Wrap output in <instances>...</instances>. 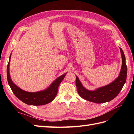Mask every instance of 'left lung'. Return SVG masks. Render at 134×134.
<instances>
[{"mask_svg":"<svg viewBox=\"0 0 134 134\" xmlns=\"http://www.w3.org/2000/svg\"><path fill=\"white\" fill-rule=\"evenodd\" d=\"M120 49L122 57V66L119 76L110 84L97 88L94 91H90L83 86L78 77L76 76L77 91L82 98L96 103H103L109 102L119 94L126 80L127 71L124 53L121 48L120 47Z\"/></svg>","mask_w":134,"mask_h":134,"instance_id":"1","label":"left lung"}]
</instances>
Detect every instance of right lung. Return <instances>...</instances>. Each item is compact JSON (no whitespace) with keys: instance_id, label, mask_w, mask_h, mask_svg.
I'll return each mask as SVG.
<instances>
[{"instance_id":"obj_1","label":"right lung","mask_w":134,"mask_h":134,"mask_svg":"<svg viewBox=\"0 0 134 134\" xmlns=\"http://www.w3.org/2000/svg\"><path fill=\"white\" fill-rule=\"evenodd\" d=\"M11 55H10L9 63L7 69V79L9 86L12 92L17 98L28 105L33 106H41L53 100L57 95L58 87L60 83L62 82L67 72L56 78L50 86L45 90L36 92H29L24 91L15 85L12 81L9 74V64Z\"/></svg>"}]
</instances>
